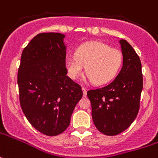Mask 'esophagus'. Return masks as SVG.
I'll return each instance as SVG.
<instances>
[{"mask_svg": "<svg viewBox=\"0 0 158 158\" xmlns=\"http://www.w3.org/2000/svg\"><path fill=\"white\" fill-rule=\"evenodd\" d=\"M82 91H83V94H84V96L86 95V89H85V87H82Z\"/></svg>", "mask_w": 158, "mask_h": 158, "instance_id": "1", "label": "esophagus"}]
</instances>
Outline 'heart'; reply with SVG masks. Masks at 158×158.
<instances>
[{
	"label": "heart",
	"mask_w": 158,
	"mask_h": 158,
	"mask_svg": "<svg viewBox=\"0 0 158 158\" xmlns=\"http://www.w3.org/2000/svg\"><path fill=\"white\" fill-rule=\"evenodd\" d=\"M122 64L123 54L118 49L101 42H89L79 47L75 56L66 57L64 65L71 79H78L85 66L87 81L104 85L116 76Z\"/></svg>",
	"instance_id": "1"
}]
</instances>
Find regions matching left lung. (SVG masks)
Listing matches in <instances>:
<instances>
[{
  "label": "left lung",
  "instance_id": "obj_1",
  "mask_svg": "<svg viewBox=\"0 0 158 158\" xmlns=\"http://www.w3.org/2000/svg\"><path fill=\"white\" fill-rule=\"evenodd\" d=\"M123 67L111 83L89 90L92 117L97 129L106 135H116L131 125L137 115L143 90L142 64L133 47L124 39L119 41Z\"/></svg>",
  "mask_w": 158,
  "mask_h": 158
}]
</instances>
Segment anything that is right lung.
Returning a JSON list of instances; mask_svg holds the SVG:
<instances>
[{"label":"right lung","mask_w":158,"mask_h":158,"mask_svg":"<svg viewBox=\"0 0 158 158\" xmlns=\"http://www.w3.org/2000/svg\"><path fill=\"white\" fill-rule=\"evenodd\" d=\"M64 37L53 32L35 35L22 53L18 70L23 112L36 130L49 136L67 128L83 95L81 86L66 75Z\"/></svg>","instance_id":"add662e5"}]
</instances>
